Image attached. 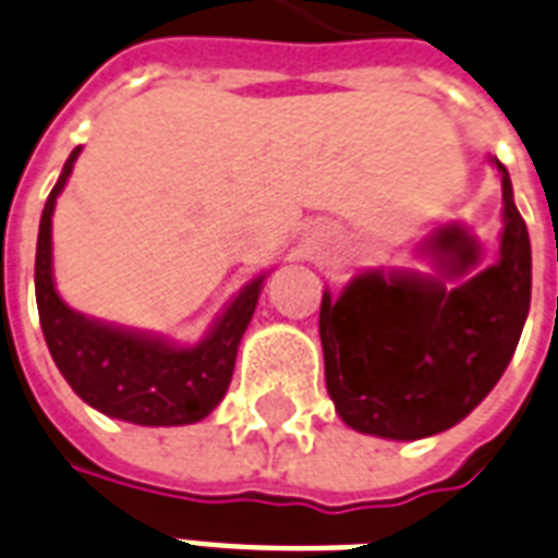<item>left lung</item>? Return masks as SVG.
<instances>
[{
    "label": "left lung",
    "instance_id": "8db88e82",
    "mask_svg": "<svg viewBox=\"0 0 558 558\" xmlns=\"http://www.w3.org/2000/svg\"><path fill=\"white\" fill-rule=\"evenodd\" d=\"M504 185L500 258L457 288L481 258L463 227H439L425 250L439 276L361 274L338 300L323 293L319 340L326 387L340 418L361 434L422 439L448 430L481 404L515 355L530 311L533 253Z\"/></svg>",
    "mask_w": 558,
    "mask_h": 558
}]
</instances>
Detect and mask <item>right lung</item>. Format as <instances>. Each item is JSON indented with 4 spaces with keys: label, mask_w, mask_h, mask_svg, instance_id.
<instances>
[{
    "label": "right lung",
    "mask_w": 558,
    "mask_h": 558,
    "mask_svg": "<svg viewBox=\"0 0 558 558\" xmlns=\"http://www.w3.org/2000/svg\"><path fill=\"white\" fill-rule=\"evenodd\" d=\"M81 148L69 154L40 218L34 291L46 347L69 387L104 416L133 425H192L218 408L232 381L239 343L247 331L265 276L244 284L197 347L124 331L77 314L60 300L51 276V211Z\"/></svg>",
    "instance_id": "add662e5"
}]
</instances>
